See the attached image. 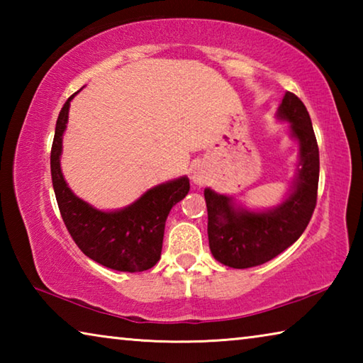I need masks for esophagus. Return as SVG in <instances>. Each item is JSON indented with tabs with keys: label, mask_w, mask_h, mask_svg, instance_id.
I'll use <instances>...</instances> for the list:
<instances>
[{
	"label": "esophagus",
	"mask_w": 363,
	"mask_h": 363,
	"mask_svg": "<svg viewBox=\"0 0 363 363\" xmlns=\"http://www.w3.org/2000/svg\"><path fill=\"white\" fill-rule=\"evenodd\" d=\"M192 181L194 184H196V186H203V184L206 182V176L201 169H194L192 173Z\"/></svg>",
	"instance_id": "obj_1"
}]
</instances>
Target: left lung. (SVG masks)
Returning a JSON list of instances; mask_svg holds the SVG:
<instances>
[{
    "mask_svg": "<svg viewBox=\"0 0 363 363\" xmlns=\"http://www.w3.org/2000/svg\"><path fill=\"white\" fill-rule=\"evenodd\" d=\"M277 116L291 123L301 158L284 203L267 211H248L233 206L232 196L205 189L210 250L224 266L248 269L274 259L298 240L315 210L320 160L309 112L296 94L286 91Z\"/></svg>",
    "mask_w": 363,
    "mask_h": 363,
    "instance_id": "1",
    "label": "left lung"
}]
</instances>
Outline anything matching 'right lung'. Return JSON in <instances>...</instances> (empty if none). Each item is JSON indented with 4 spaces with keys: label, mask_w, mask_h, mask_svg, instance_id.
Segmentation results:
<instances>
[{
    "label": "right lung",
    "mask_w": 363,
    "mask_h": 363,
    "mask_svg": "<svg viewBox=\"0 0 363 363\" xmlns=\"http://www.w3.org/2000/svg\"><path fill=\"white\" fill-rule=\"evenodd\" d=\"M73 96L60 110L51 149L52 187L60 216L73 242L91 259L121 272H143L160 259L164 223L171 208L187 195L189 179L184 176L160 184L118 211H99L78 199L60 171L62 134Z\"/></svg>",
    "instance_id": "right-lung-1"
}]
</instances>
